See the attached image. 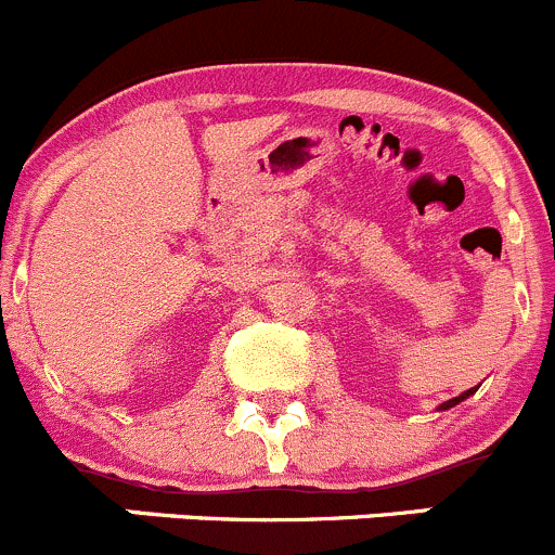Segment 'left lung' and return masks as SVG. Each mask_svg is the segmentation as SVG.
I'll return each mask as SVG.
<instances>
[{
	"label": "left lung",
	"instance_id": "1",
	"mask_svg": "<svg viewBox=\"0 0 555 555\" xmlns=\"http://www.w3.org/2000/svg\"><path fill=\"white\" fill-rule=\"evenodd\" d=\"M475 391H478V386H473V389L462 391V395H459V397H451V400L440 402V405H438V411H449V408H453V405H459V402H464V400H467V397H473V395H475Z\"/></svg>",
	"mask_w": 555,
	"mask_h": 555
}]
</instances>
